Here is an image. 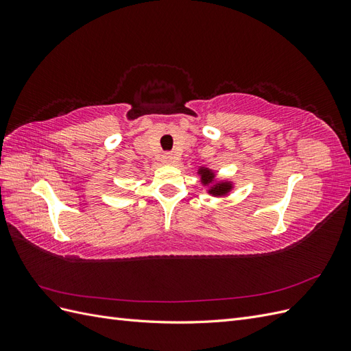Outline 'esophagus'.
<instances>
[{
    "label": "esophagus",
    "mask_w": 351,
    "mask_h": 351,
    "mask_svg": "<svg viewBox=\"0 0 351 351\" xmlns=\"http://www.w3.org/2000/svg\"><path fill=\"white\" fill-rule=\"evenodd\" d=\"M174 159H176L174 155L169 154V152H165V154L162 155V162H164V164H173Z\"/></svg>",
    "instance_id": "1"
}]
</instances>
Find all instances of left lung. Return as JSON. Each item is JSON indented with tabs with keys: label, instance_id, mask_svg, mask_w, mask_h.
<instances>
[{
	"label": "left lung",
	"instance_id": "obj_1",
	"mask_svg": "<svg viewBox=\"0 0 351 351\" xmlns=\"http://www.w3.org/2000/svg\"><path fill=\"white\" fill-rule=\"evenodd\" d=\"M197 174L200 177L202 184L208 189V193L215 197L228 196L231 190L234 189V184L228 182V180H217L215 171L210 168L200 167L197 169Z\"/></svg>",
	"mask_w": 351,
	"mask_h": 351
}]
</instances>
